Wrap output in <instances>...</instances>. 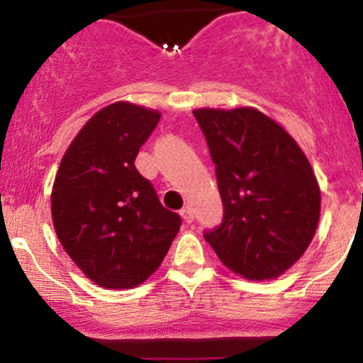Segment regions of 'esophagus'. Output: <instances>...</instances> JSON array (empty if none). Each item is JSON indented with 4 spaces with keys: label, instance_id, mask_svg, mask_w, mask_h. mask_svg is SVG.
Listing matches in <instances>:
<instances>
[{
    "label": "esophagus",
    "instance_id": "34e87169",
    "mask_svg": "<svg viewBox=\"0 0 363 363\" xmlns=\"http://www.w3.org/2000/svg\"><path fill=\"white\" fill-rule=\"evenodd\" d=\"M181 216H182V218H184L186 223H193V220H194V211L191 210V208H184V210L181 211Z\"/></svg>",
    "mask_w": 363,
    "mask_h": 363
}]
</instances>
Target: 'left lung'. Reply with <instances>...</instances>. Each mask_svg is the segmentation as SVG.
Returning <instances> with one entry per match:
<instances>
[{"label":"left lung","mask_w":363,"mask_h":363,"mask_svg":"<svg viewBox=\"0 0 363 363\" xmlns=\"http://www.w3.org/2000/svg\"><path fill=\"white\" fill-rule=\"evenodd\" d=\"M215 164L223 220L205 230L220 261L249 280L285 273L309 247L320 191L289 133L252 107L196 109Z\"/></svg>","instance_id":"obj_1"}]
</instances>
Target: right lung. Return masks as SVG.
I'll return each instance as SVG.
<instances>
[{"label":"right lung","mask_w":363,"mask_h":363,"mask_svg":"<svg viewBox=\"0 0 363 363\" xmlns=\"http://www.w3.org/2000/svg\"><path fill=\"white\" fill-rule=\"evenodd\" d=\"M160 112L104 107L72 141L54 179L52 223L74 264L106 289H131L160 266L181 216L162 206L135 167Z\"/></svg>","instance_id":"1"}]
</instances>
